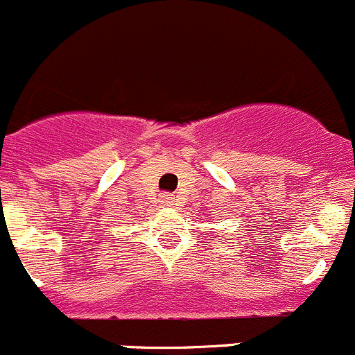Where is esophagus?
<instances>
[{
  "label": "esophagus",
  "mask_w": 355,
  "mask_h": 355,
  "mask_svg": "<svg viewBox=\"0 0 355 355\" xmlns=\"http://www.w3.org/2000/svg\"><path fill=\"white\" fill-rule=\"evenodd\" d=\"M161 203L164 207H173L175 205L173 194H161Z\"/></svg>",
  "instance_id": "34e87169"
}]
</instances>
